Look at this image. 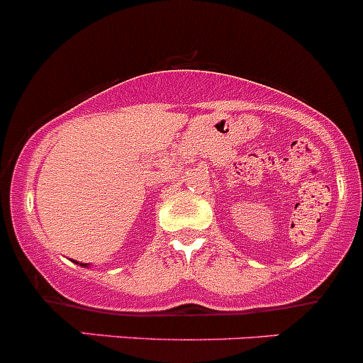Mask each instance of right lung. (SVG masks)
Here are the masks:
<instances>
[{"label":"right lung","mask_w":363,"mask_h":363,"mask_svg":"<svg viewBox=\"0 0 363 363\" xmlns=\"http://www.w3.org/2000/svg\"><path fill=\"white\" fill-rule=\"evenodd\" d=\"M82 267H87V265H86V263H82Z\"/></svg>","instance_id":"right-lung-1"}]
</instances>
